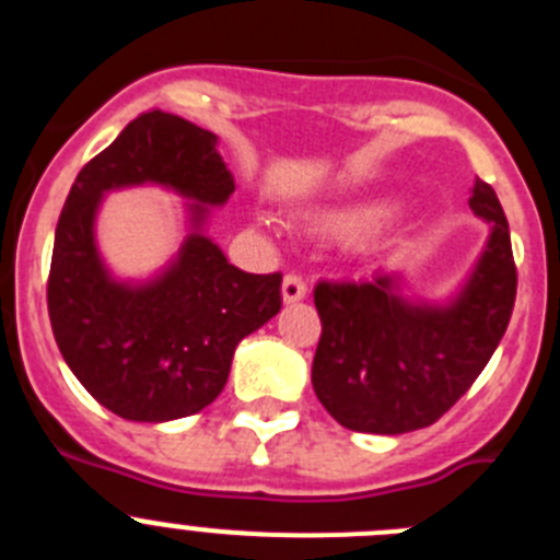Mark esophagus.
Segmentation results:
<instances>
[{
    "label": "esophagus",
    "mask_w": 560,
    "mask_h": 560,
    "mask_svg": "<svg viewBox=\"0 0 560 560\" xmlns=\"http://www.w3.org/2000/svg\"><path fill=\"white\" fill-rule=\"evenodd\" d=\"M308 289H305V280L300 275H285L283 277V303H300L305 300Z\"/></svg>",
    "instance_id": "1"
}]
</instances>
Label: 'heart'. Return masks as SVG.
Masks as SVG:
<instances>
[{"label": "heart", "mask_w": 560, "mask_h": 560, "mask_svg": "<svg viewBox=\"0 0 560 560\" xmlns=\"http://www.w3.org/2000/svg\"><path fill=\"white\" fill-rule=\"evenodd\" d=\"M389 207L381 201H364V205H336L328 210L316 212L314 226L330 237H364L384 224Z\"/></svg>", "instance_id": "1"}]
</instances>
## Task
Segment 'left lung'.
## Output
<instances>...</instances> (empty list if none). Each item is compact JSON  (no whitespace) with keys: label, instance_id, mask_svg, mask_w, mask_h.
Listing matches in <instances>:
<instances>
[{"label":"left lung","instance_id":"left-lung-1","mask_svg":"<svg viewBox=\"0 0 560 560\" xmlns=\"http://www.w3.org/2000/svg\"><path fill=\"white\" fill-rule=\"evenodd\" d=\"M471 210L488 244L468 280L443 305L409 300L395 271L361 283H323L314 305L316 398L350 432L404 434L432 427L468 393L502 341L516 303L511 230L497 192L474 182Z\"/></svg>","mask_w":560,"mask_h":560}]
</instances>
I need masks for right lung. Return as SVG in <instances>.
I'll return each mask as SVG.
<instances>
[{
	"label": "right lung",
	"mask_w": 560,
	"mask_h": 560,
	"mask_svg": "<svg viewBox=\"0 0 560 560\" xmlns=\"http://www.w3.org/2000/svg\"><path fill=\"white\" fill-rule=\"evenodd\" d=\"M219 137L176 114H140L78 173L56 226L47 311L58 350L108 412L165 423L201 412L230 378L237 341L280 311L283 275H249L205 235L210 207L235 179ZM162 184L191 201V232L172 266L145 284L110 277L94 241L108 189Z\"/></svg>",
	"instance_id": "obj_1"
}]
</instances>
